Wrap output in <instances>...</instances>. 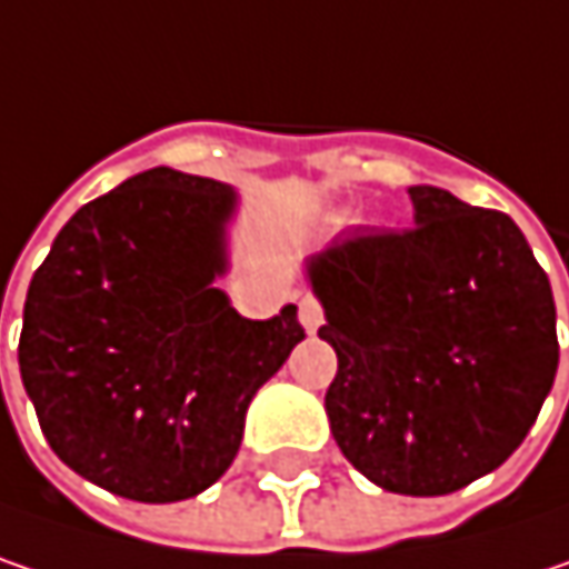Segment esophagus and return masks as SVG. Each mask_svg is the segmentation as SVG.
<instances>
[{"label":"esophagus","instance_id":"esophagus-1","mask_svg":"<svg viewBox=\"0 0 569 569\" xmlns=\"http://www.w3.org/2000/svg\"><path fill=\"white\" fill-rule=\"evenodd\" d=\"M298 320H301V327H305L307 333H313L320 323H323V307L317 298H301V307H298Z\"/></svg>","mask_w":569,"mask_h":569}]
</instances>
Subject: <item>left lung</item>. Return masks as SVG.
<instances>
[{
    "mask_svg": "<svg viewBox=\"0 0 569 569\" xmlns=\"http://www.w3.org/2000/svg\"><path fill=\"white\" fill-rule=\"evenodd\" d=\"M405 232L337 236L307 259L337 349L327 418L366 479L447 496L521 447L557 376L548 271L511 217L418 183Z\"/></svg>",
    "mask_w": 569,
    "mask_h": 569,
    "instance_id": "8db88e82",
    "label": "left lung"
}]
</instances>
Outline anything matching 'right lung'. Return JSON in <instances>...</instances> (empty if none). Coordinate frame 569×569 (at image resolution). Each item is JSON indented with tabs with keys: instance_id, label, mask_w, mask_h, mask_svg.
<instances>
[{
	"instance_id": "obj_1",
	"label": "right lung",
	"mask_w": 569,
	"mask_h": 569,
	"mask_svg": "<svg viewBox=\"0 0 569 569\" xmlns=\"http://www.w3.org/2000/svg\"><path fill=\"white\" fill-rule=\"evenodd\" d=\"M232 187L151 168L80 207L34 271L19 369L51 450L132 502H181L239 453L256 391L305 340L298 307L236 313Z\"/></svg>"
}]
</instances>
